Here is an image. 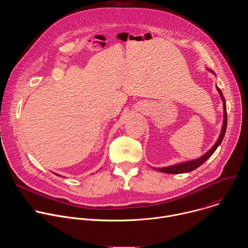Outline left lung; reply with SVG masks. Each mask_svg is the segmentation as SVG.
<instances>
[{"label":"left lung","mask_w":248,"mask_h":248,"mask_svg":"<svg viewBox=\"0 0 248 248\" xmlns=\"http://www.w3.org/2000/svg\"><path fill=\"white\" fill-rule=\"evenodd\" d=\"M217 90L219 91L220 96L222 97V100L224 102V123H223L222 132L220 134V137H219L218 141L215 143V145L212 147L205 155H203L199 159H196V160H193V161H188V162H186V163H181V164H178V165H173V166H170V167L161 168V169L154 168V170H157L162 171V172H167V173H185V172H188V171H191V170L197 169L199 166H201L206 160H208L212 156V154H213L216 151V149L221 144L222 140H223V138L225 136L226 129H227V117H228L227 116V108H226L225 98H224L223 93H222V91H221V89L219 87H217Z\"/></svg>","instance_id":"obj_1"}]
</instances>
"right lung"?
Here are the masks:
<instances>
[{
  "instance_id": "1",
  "label": "right lung",
  "mask_w": 248,
  "mask_h": 248,
  "mask_svg": "<svg viewBox=\"0 0 248 248\" xmlns=\"http://www.w3.org/2000/svg\"><path fill=\"white\" fill-rule=\"evenodd\" d=\"M56 174H57V173H56ZM58 175H59V174H58Z\"/></svg>"
}]
</instances>
